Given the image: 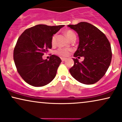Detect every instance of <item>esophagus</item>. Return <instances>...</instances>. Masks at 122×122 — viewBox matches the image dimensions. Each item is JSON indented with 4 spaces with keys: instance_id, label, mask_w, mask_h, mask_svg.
<instances>
[{
    "instance_id": "esophagus-1",
    "label": "esophagus",
    "mask_w": 122,
    "mask_h": 122,
    "mask_svg": "<svg viewBox=\"0 0 122 122\" xmlns=\"http://www.w3.org/2000/svg\"><path fill=\"white\" fill-rule=\"evenodd\" d=\"M66 59H66V58H61V60L62 61H65Z\"/></svg>"
}]
</instances>
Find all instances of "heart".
<instances>
[{
  "mask_svg": "<svg viewBox=\"0 0 122 122\" xmlns=\"http://www.w3.org/2000/svg\"><path fill=\"white\" fill-rule=\"evenodd\" d=\"M65 35L67 37L71 40L73 38H76V34L72 30H67L65 32ZM55 39H56V35H54L51 38V44L52 45H54L55 44ZM56 54L61 56H68L70 53V50L68 49L64 48H59L56 50Z\"/></svg>",
  "mask_w": 122,
  "mask_h": 122,
  "instance_id": "heart-1",
  "label": "heart"
}]
</instances>
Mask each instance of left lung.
<instances>
[{"label":"left lung","mask_w":122,"mask_h":122,"mask_svg":"<svg viewBox=\"0 0 122 122\" xmlns=\"http://www.w3.org/2000/svg\"><path fill=\"white\" fill-rule=\"evenodd\" d=\"M68 26L78 34L79 45L75 57L83 56L79 62L73 58L74 65L69 69L71 75L78 82L94 84L105 75L112 61L111 46L105 34L89 23L81 22Z\"/></svg>","instance_id":"obj_1"}]
</instances>
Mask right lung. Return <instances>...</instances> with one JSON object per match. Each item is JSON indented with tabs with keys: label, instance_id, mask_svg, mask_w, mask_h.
Returning a JSON list of instances; mask_svg holds the SVG:
<instances>
[{
	"label": "right lung",
	"instance_id": "1",
	"mask_svg": "<svg viewBox=\"0 0 122 122\" xmlns=\"http://www.w3.org/2000/svg\"><path fill=\"white\" fill-rule=\"evenodd\" d=\"M64 26L37 25L26 29L19 37L13 59L18 73L28 84L44 86L55 78L61 58L52 55L47 61L42 59V55L51 48L53 35Z\"/></svg>",
	"mask_w": 122,
	"mask_h": 122
}]
</instances>
